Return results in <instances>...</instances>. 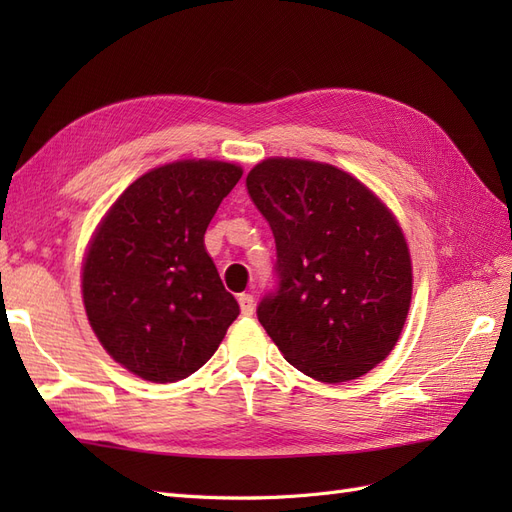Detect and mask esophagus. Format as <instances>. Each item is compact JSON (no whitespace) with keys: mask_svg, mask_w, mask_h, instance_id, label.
Listing matches in <instances>:
<instances>
[{"mask_svg":"<svg viewBox=\"0 0 512 512\" xmlns=\"http://www.w3.org/2000/svg\"><path fill=\"white\" fill-rule=\"evenodd\" d=\"M239 307L243 316H252L254 314V297L252 294H239Z\"/></svg>","mask_w":512,"mask_h":512,"instance_id":"1","label":"esophagus"}]
</instances>
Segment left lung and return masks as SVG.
Wrapping results in <instances>:
<instances>
[{"label":"left lung","instance_id":"left-lung-1","mask_svg":"<svg viewBox=\"0 0 512 512\" xmlns=\"http://www.w3.org/2000/svg\"><path fill=\"white\" fill-rule=\"evenodd\" d=\"M275 237L277 288L256 314L284 359L320 382L361 378L404 329L412 262L395 215L331 164L269 158L245 179Z\"/></svg>","mask_w":512,"mask_h":512}]
</instances>
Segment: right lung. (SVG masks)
Returning a JSON list of instances; mask_svg holds the SVG:
<instances>
[{
  "label": "right lung",
  "mask_w": 512,
  "mask_h": 512,
  "mask_svg": "<svg viewBox=\"0 0 512 512\" xmlns=\"http://www.w3.org/2000/svg\"><path fill=\"white\" fill-rule=\"evenodd\" d=\"M243 170L181 160L138 177L108 209L83 262V303L104 350L138 378L203 367L239 316L205 230Z\"/></svg>",
  "instance_id": "add662e5"
}]
</instances>
